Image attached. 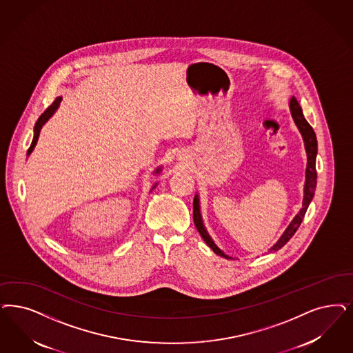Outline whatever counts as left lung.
Masks as SVG:
<instances>
[{
    "instance_id": "1",
    "label": "left lung",
    "mask_w": 353,
    "mask_h": 353,
    "mask_svg": "<svg viewBox=\"0 0 353 353\" xmlns=\"http://www.w3.org/2000/svg\"><path fill=\"white\" fill-rule=\"evenodd\" d=\"M290 108H291L292 117L293 121L297 125L300 133L304 138L305 150H306V157H307V164H306V180H305L304 188V201H303V208L300 210V212L293 218L291 224L287 227V230L281 234L278 243H275L270 252H276L281 249L285 243L290 241L292 236L296 233L299 230L300 224L303 223L306 210L310 205L313 196H314V192H316V137L313 128L309 125V122L305 120L304 113L303 110L297 101L296 97H292L290 101ZM193 219H194L195 227L199 232V234L202 236V239L205 240V243L214 250V253H216L218 256H223V258H231V256L224 254L219 248L215 245L212 241V239L210 237V234L207 233L206 228L203 225L202 221V216H201V210H199V198L198 195H195L194 201H193Z\"/></svg>"
}]
</instances>
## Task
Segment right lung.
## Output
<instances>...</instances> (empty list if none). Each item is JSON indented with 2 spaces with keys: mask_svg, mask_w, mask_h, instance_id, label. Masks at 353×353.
<instances>
[{
  "mask_svg": "<svg viewBox=\"0 0 353 353\" xmlns=\"http://www.w3.org/2000/svg\"><path fill=\"white\" fill-rule=\"evenodd\" d=\"M62 97H56V100L49 105L47 110H44V113H41V116L37 119V123H35V128H34V139H32V142H31V146L28 148V151H27V155H30L31 152H32V150H34V147L37 146V138H39V134H40V129L43 128V125L46 123V122L48 121L49 119L52 117V114L56 112V110L59 108V105H60V103H61ZM161 170V168L159 167L155 170V173H159ZM157 185H154V188H155ZM152 188V189H154Z\"/></svg>",
  "mask_w": 353,
  "mask_h": 353,
  "instance_id": "1",
  "label": "right lung"
}]
</instances>
